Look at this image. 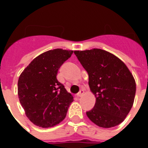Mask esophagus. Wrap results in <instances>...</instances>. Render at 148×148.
Here are the masks:
<instances>
[{
    "label": "esophagus",
    "instance_id": "obj_1",
    "mask_svg": "<svg viewBox=\"0 0 148 148\" xmlns=\"http://www.w3.org/2000/svg\"><path fill=\"white\" fill-rule=\"evenodd\" d=\"M84 90H81L78 94H77V97H81V96L84 95Z\"/></svg>",
    "mask_w": 148,
    "mask_h": 148
}]
</instances>
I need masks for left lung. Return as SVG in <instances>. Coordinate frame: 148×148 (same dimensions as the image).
Wrapping results in <instances>:
<instances>
[{
    "label": "left lung",
    "instance_id": "1",
    "mask_svg": "<svg viewBox=\"0 0 148 148\" xmlns=\"http://www.w3.org/2000/svg\"><path fill=\"white\" fill-rule=\"evenodd\" d=\"M87 71L90 91L96 97L92 110L87 114L96 125L109 128L124 121L133 106L136 83L121 59L104 50L74 51Z\"/></svg>",
    "mask_w": 148,
    "mask_h": 148
}]
</instances>
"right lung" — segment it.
<instances>
[{
    "mask_svg": "<svg viewBox=\"0 0 148 148\" xmlns=\"http://www.w3.org/2000/svg\"><path fill=\"white\" fill-rule=\"evenodd\" d=\"M74 51L58 48L31 61L18 79L17 94L25 114L34 124L47 128L64 119L74 97L57 79L60 67Z\"/></svg>",
    "mask_w": 148,
    "mask_h": 148,
    "instance_id": "right-lung-1",
    "label": "right lung"
}]
</instances>
